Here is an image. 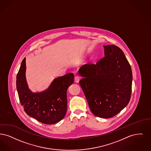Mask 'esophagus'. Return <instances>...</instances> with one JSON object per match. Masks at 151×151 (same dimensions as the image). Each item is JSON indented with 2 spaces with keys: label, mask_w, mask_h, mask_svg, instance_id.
<instances>
[{
  "label": "esophagus",
  "mask_w": 151,
  "mask_h": 151,
  "mask_svg": "<svg viewBox=\"0 0 151 151\" xmlns=\"http://www.w3.org/2000/svg\"><path fill=\"white\" fill-rule=\"evenodd\" d=\"M79 80H80L79 77H78V76H76L75 77V78H74V82L76 83H78Z\"/></svg>",
  "instance_id": "esophagus-1"
}]
</instances>
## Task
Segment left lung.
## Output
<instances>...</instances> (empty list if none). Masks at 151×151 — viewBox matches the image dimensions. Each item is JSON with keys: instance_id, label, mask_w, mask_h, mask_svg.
Instances as JSON below:
<instances>
[{"instance_id": "obj_1", "label": "left lung", "mask_w": 151, "mask_h": 151, "mask_svg": "<svg viewBox=\"0 0 151 151\" xmlns=\"http://www.w3.org/2000/svg\"><path fill=\"white\" fill-rule=\"evenodd\" d=\"M104 56L96 64L81 66L79 84L92 113L99 117H114L129 104L131 94V66L118 47L104 46Z\"/></svg>"}]
</instances>
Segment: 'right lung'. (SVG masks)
I'll return each instance as SVG.
<instances>
[{"label":"right lung","mask_w":151,"mask_h":151,"mask_svg":"<svg viewBox=\"0 0 151 151\" xmlns=\"http://www.w3.org/2000/svg\"><path fill=\"white\" fill-rule=\"evenodd\" d=\"M25 73L26 58H24L17 75L16 88L21 104L26 114L45 124L59 122L65 116L66 92L74 82V74L70 73L55 78L45 91L33 92L28 87Z\"/></svg>","instance_id":"obj_1"}]
</instances>
